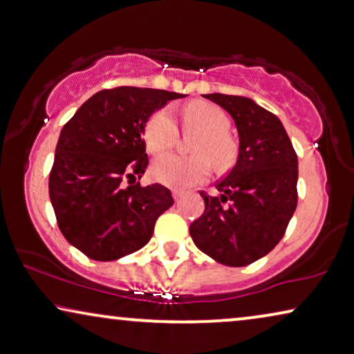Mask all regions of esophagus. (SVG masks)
Here are the masks:
<instances>
[{
	"instance_id": "34e87169",
	"label": "esophagus",
	"mask_w": 354,
	"mask_h": 354,
	"mask_svg": "<svg viewBox=\"0 0 354 354\" xmlns=\"http://www.w3.org/2000/svg\"><path fill=\"white\" fill-rule=\"evenodd\" d=\"M172 196H174V199H176V201L178 203V201H180V199L183 198V193L180 192V189H172Z\"/></svg>"
}]
</instances>
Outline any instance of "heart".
<instances>
[{
  "mask_svg": "<svg viewBox=\"0 0 354 354\" xmlns=\"http://www.w3.org/2000/svg\"><path fill=\"white\" fill-rule=\"evenodd\" d=\"M187 131H198L193 151L198 156L165 155L153 162V177L167 187L185 189L203 183L211 174V162L227 166L234 156V143L228 136L227 113L209 102H193L183 111ZM178 137V124L171 109H162L150 118L145 127V143L151 153H162L174 147Z\"/></svg>",
  "mask_w": 354,
  "mask_h": 354,
  "instance_id": "b5f03b06",
  "label": "heart"
}]
</instances>
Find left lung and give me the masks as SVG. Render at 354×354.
<instances>
[{"label": "left lung", "mask_w": 354, "mask_h": 354, "mask_svg": "<svg viewBox=\"0 0 354 354\" xmlns=\"http://www.w3.org/2000/svg\"><path fill=\"white\" fill-rule=\"evenodd\" d=\"M238 129L236 165L215 188L201 192L204 212L189 225L196 248L215 262L245 266L265 257L284 236L297 207L299 160L283 122L241 95L206 94Z\"/></svg>", "instance_id": "obj_1"}]
</instances>
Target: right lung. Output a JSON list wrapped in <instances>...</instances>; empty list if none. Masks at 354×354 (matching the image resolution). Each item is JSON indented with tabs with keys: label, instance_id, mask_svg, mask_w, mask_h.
Wrapping results in <instances>:
<instances>
[{
	"label": "right lung",
	"instance_id": "add662e5",
	"mask_svg": "<svg viewBox=\"0 0 354 354\" xmlns=\"http://www.w3.org/2000/svg\"><path fill=\"white\" fill-rule=\"evenodd\" d=\"M183 97L131 86L105 89L64 126L49 198L65 239L89 259L113 262L142 249L158 217L174 204L171 192L160 183L124 187L122 178L145 172L143 136L150 116Z\"/></svg>",
	"mask_w": 354,
	"mask_h": 354
}]
</instances>
